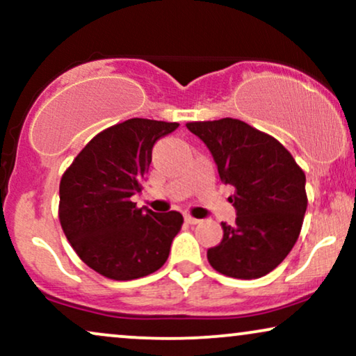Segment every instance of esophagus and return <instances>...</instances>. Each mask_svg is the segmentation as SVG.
<instances>
[{"mask_svg":"<svg viewBox=\"0 0 356 356\" xmlns=\"http://www.w3.org/2000/svg\"><path fill=\"white\" fill-rule=\"evenodd\" d=\"M184 219H186V222H187V224H192V226H194V224H197V222H199V219H197V218H192L191 214H186V216H184Z\"/></svg>","mask_w":356,"mask_h":356,"instance_id":"obj_1","label":"esophagus"}]
</instances>
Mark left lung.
<instances>
[{
	"label": "left lung",
	"instance_id": "obj_1",
	"mask_svg": "<svg viewBox=\"0 0 356 356\" xmlns=\"http://www.w3.org/2000/svg\"><path fill=\"white\" fill-rule=\"evenodd\" d=\"M214 157L222 184L234 187V226H222V241L207 251L216 271L256 280L283 263L303 226L306 175L275 137L238 118L189 122Z\"/></svg>",
	"mask_w": 356,
	"mask_h": 356
}]
</instances>
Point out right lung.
I'll return each instance as SVG.
<instances>
[{
    "label": "right lung",
    "instance_id": "1",
    "mask_svg": "<svg viewBox=\"0 0 356 356\" xmlns=\"http://www.w3.org/2000/svg\"><path fill=\"white\" fill-rule=\"evenodd\" d=\"M177 122L129 118L97 134L61 175L58 218L79 257L99 275L130 281L164 266L182 214L142 211V191L155 142Z\"/></svg>",
    "mask_w": 356,
    "mask_h": 356
}]
</instances>
